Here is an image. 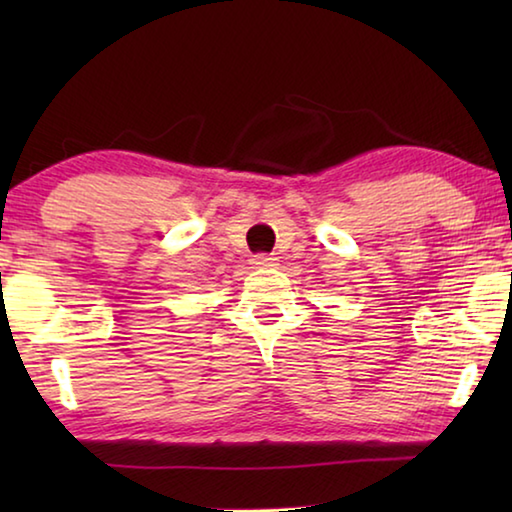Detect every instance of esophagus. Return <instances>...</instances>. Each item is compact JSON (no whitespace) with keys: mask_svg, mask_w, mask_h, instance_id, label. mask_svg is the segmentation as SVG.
Listing matches in <instances>:
<instances>
[{"mask_svg":"<svg viewBox=\"0 0 512 512\" xmlns=\"http://www.w3.org/2000/svg\"><path fill=\"white\" fill-rule=\"evenodd\" d=\"M253 264L257 266V268H273V266H277V257H273V255H255V259H253Z\"/></svg>","mask_w":512,"mask_h":512,"instance_id":"esophagus-1","label":"esophagus"}]
</instances>
